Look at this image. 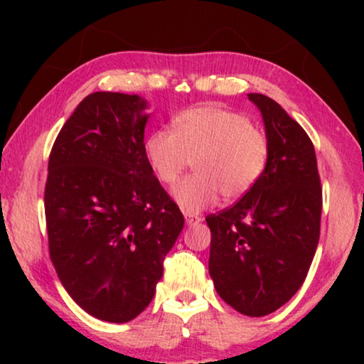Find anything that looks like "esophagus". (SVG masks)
Wrapping results in <instances>:
<instances>
[{
	"label": "esophagus",
	"instance_id": "34e87169",
	"mask_svg": "<svg viewBox=\"0 0 364 364\" xmlns=\"http://www.w3.org/2000/svg\"><path fill=\"white\" fill-rule=\"evenodd\" d=\"M183 215H186V222H187L188 227H193V225H197V223L202 222V217L200 215H196V213L186 212V213H183Z\"/></svg>",
	"mask_w": 364,
	"mask_h": 364
}]
</instances>
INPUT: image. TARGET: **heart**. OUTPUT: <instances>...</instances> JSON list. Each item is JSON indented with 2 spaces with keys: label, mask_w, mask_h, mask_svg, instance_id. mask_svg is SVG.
Listing matches in <instances>:
<instances>
[{
  "label": "heart",
  "mask_w": 364,
  "mask_h": 364,
  "mask_svg": "<svg viewBox=\"0 0 364 364\" xmlns=\"http://www.w3.org/2000/svg\"><path fill=\"white\" fill-rule=\"evenodd\" d=\"M268 137L245 114L203 104L183 109L172 131L156 129L144 141L149 167L162 183H173L188 164L193 172L173 187L186 212H200L223 197H242L258 182L268 162Z\"/></svg>",
  "instance_id": "obj_1"
}]
</instances>
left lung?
<instances>
[{
	"label": "left lung",
	"mask_w": 364,
	"mask_h": 364,
	"mask_svg": "<svg viewBox=\"0 0 364 364\" xmlns=\"http://www.w3.org/2000/svg\"><path fill=\"white\" fill-rule=\"evenodd\" d=\"M260 109L268 162L258 182L210 228L208 273L220 298L247 316L285 305L305 282L320 240L321 183L311 139L280 104L263 94Z\"/></svg>",
	"instance_id": "1"
}]
</instances>
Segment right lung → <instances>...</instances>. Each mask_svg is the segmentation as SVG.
<instances>
[{
	"instance_id": "add662e5",
	"label": "right lung",
	"mask_w": 364,
	"mask_h": 364,
	"mask_svg": "<svg viewBox=\"0 0 364 364\" xmlns=\"http://www.w3.org/2000/svg\"><path fill=\"white\" fill-rule=\"evenodd\" d=\"M147 102L92 92L59 131L48 164L49 257L89 315L127 323L146 310L183 215L144 154Z\"/></svg>"
}]
</instances>
